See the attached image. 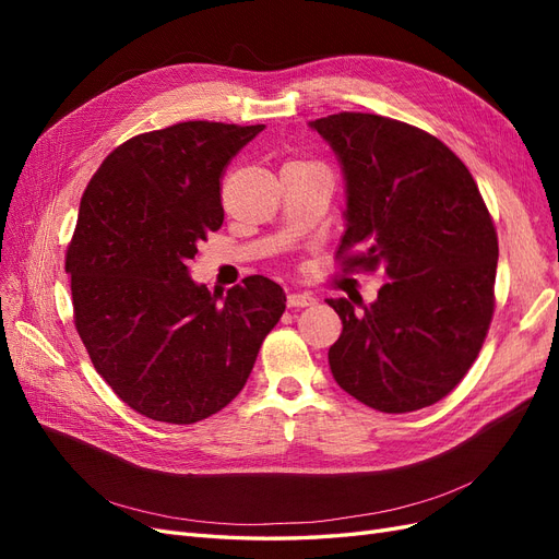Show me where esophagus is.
Instances as JSON below:
<instances>
[{
	"label": "esophagus",
	"instance_id": "esophagus-1",
	"mask_svg": "<svg viewBox=\"0 0 559 559\" xmlns=\"http://www.w3.org/2000/svg\"><path fill=\"white\" fill-rule=\"evenodd\" d=\"M317 298L312 294H300V292H294L286 296V306L289 308H308V306H314Z\"/></svg>",
	"mask_w": 559,
	"mask_h": 559
}]
</instances>
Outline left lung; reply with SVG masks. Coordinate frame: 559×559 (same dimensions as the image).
I'll return each mask as SVG.
<instances>
[{
	"mask_svg": "<svg viewBox=\"0 0 559 559\" xmlns=\"http://www.w3.org/2000/svg\"><path fill=\"white\" fill-rule=\"evenodd\" d=\"M335 151L347 186L345 270L384 267L370 306L331 298L343 333L329 349L335 382L380 413L448 396L495 314L499 242L468 167L433 134L378 114L310 123Z\"/></svg>",
	"mask_w": 559,
	"mask_h": 559,
	"instance_id": "8db88e82",
	"label": "left lung"
}]
</instances>
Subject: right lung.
<instances>
[{
  "mask_svg": "<svg viewBox=\"0 0 559 559\" xmlns=\"http://www.w3.org/2000/svg\"><path fill=\"white\" fill-rule=\"evenodd\" d=\"M265 126L186 121L116 146L81 198L64 270L74 324L116 396L193 425L238 396L286 296L263 275L226 296L189 277L224 224L226 165Z\"/></svg>",
  "mask_w": 559,
  "mask_h": 559,
  "instance_id": "add662e5",
  "label": "right lung"
}]
</instances>
